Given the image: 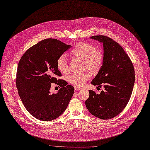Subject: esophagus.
I'll return each mask as SVG.
<instances>
[{"label": "esophagus", "mask_w": 150, "mask_h": 150, "mask_svg": "<svg viewBox=\"0 0 150 150\" xmlns=\"http://www.w3.org/2000/svg\"><path fill=\"white\" fill-rule=\"evenodd\" d=\"M81 89V88H78V87H75V90L76 91H80Z\"/></svg>", "instance_id": "obj_1"}]
</instances>
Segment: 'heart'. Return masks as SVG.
<instances>
[{
    "instance_id": "b5f03b06",
    "label": "heart",
    "mask_w": 150,
    "mask_h": 150,
    "mask_svg": "<svg viewBox=\"0 0 150 150\" xmlns=\"http://www.w3.org/2000/svg\"><path fill=\"white\" fill-rule=\"evenodd\" d=\"M70 54L74 58L81 59L83 68L88 69L92 72L98 71L104 61V54L100 49L84 42L77 44L70 50ZM57 66L61 72L66 74L68 72L67 60L64 54H61L58 58ZM91 77V74L88 71H86L83 73L72 74L68 76V81L75 86L81 87Z\"/></svg>"
}]
</instances>
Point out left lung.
<instances>
[{
	"label": "left lung",
	"instance_id": "8db88e82",
	"mask_svg": "<svg viewBox=\"0 0 150 150\" xmlns=\"http://www.w3.org/2000/svg\"><path fill=\"white\" fill-rule=\"evenodd\" d=\"M91 38L103 44L104 50L103 65L91 83L104 84L105 91L100 94L89 91V97L85 104L93 115L108 120L119 115L128 104L135 81L134 69L119 43L103 35Z\"/></svg>",
	"mask_w": 150,
	"mask_h": 150
}]
</instances>
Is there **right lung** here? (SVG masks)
Returning <instances> with one entry per match:
<instances>
[{
    "label": "right lung",
    "instance_id": "right-lung-1",
    "mask_svg": "<svg viewBox=\"0 0 150 150\" xmlns=\"http://www.w3.org/2000/svg\"><path fill=\"white\" fill-rule=\"evenodd\" d=\"M71 47L57 39H45L31 47L19 62L16 79L19 96L29 113L38 120L57 119L73 96L74 86L56 78L61 76L57 59ZM51 83L61 88L57 94L50 93Z\"/></svg>",
    "mask_w": 150,
    "mask_h": 150
}]
</instances>
